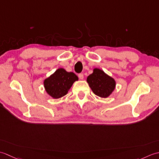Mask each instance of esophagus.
Returning <instances> with one entry per match:
<instances>
[{
    "label": "esophagus",
    "mask_w": 159,
    "mask_h": 159,
    "mask_svg": "<svg viewBox=\"0 0 159 159\" xmlns=\"http://www.w3.org/2000/svg\"><path fill=\"white\" fill-rule=\"evenodd\" d=\"M78 77H79V78H80V80H83V79H84V75H83V73H80L79 75H78Z\"/></svg>",
    "instance_id": "esophagus-1"
}]
</instances>
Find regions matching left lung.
Returning a JSON list of instances; mask_svg holds the SVG:
<instances>
[{"instance_id":"1","label":"left lung","mask_w":159,"mask_h":159,"mask_svg":"<svg viewBox=\"0 0 159 159\" xmlns=\"http://www.w3.org/2000/svg\"><path fill=\"white\" fill-rule=\"evenodd\" d=\"M93 92L100 98H106L111 95L115 89V80L99 69H93V73L87 77Z\"/></svg>"}]
</instances>
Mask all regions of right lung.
<instances>
[{
  "label": "right lung",
  "instance_id": "add662e5",
  "mask_svg": "<svg viewBox=\"0 0 159 159\" xmlns=\"http://www.w3.org/2000/svg\"><path fill=\"white\" fill-rule=\"evenodd\" d=\"M78 77L73 72H67L62 68L44 81V86L47 93L54 99H59L66 95L69 90Z\"/></svg>",
  "mask_w": 159,
  "mask_h": 159
}]
</instances>
